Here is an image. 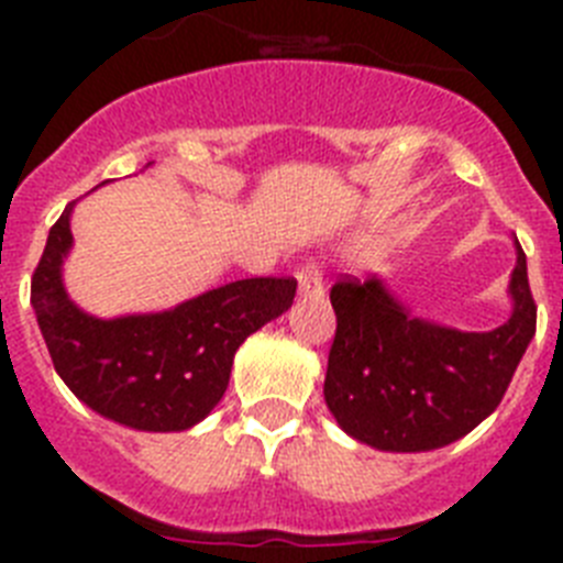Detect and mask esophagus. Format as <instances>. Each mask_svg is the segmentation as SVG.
<instances>
[{"instance_id": "esophagus-1", "label": "esophagus", "mask_w": 563, "mask_h": 563, "mask_svg": "<svg viewBox=\"0 0 563 563\" xmlns=\"http://www.w3.org/2000/svg\"><path fill=\"white\" fill-rule=\"evenodd\" d=\"M296 278H298V290H301V296L305 298L307 296L318 298L321 292H324V282H321V271H318L316 258H307L305 265L296 271Z\"/></svg>"}]
</instances>
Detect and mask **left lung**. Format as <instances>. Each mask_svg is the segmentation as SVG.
<instances>
[{
	"instance_id": "8db88e82",
	"label": "left lung",
	"mask_w": 563,
	"mask_h": 563,
	"mask_svg": "<svg viewBox=\"0 0 563 563\" xmlns=\"http://www.w3.org/2000/svg\"><path fill=\"white\" fill-rule=\"evenodd\" d=\"M514 316L490 332H460L409 316L380 278L341 276L324 397L338 426L380 451H431L474 431L505 397L536 335L521 245Z\"/></svg>"
}]
</instances>
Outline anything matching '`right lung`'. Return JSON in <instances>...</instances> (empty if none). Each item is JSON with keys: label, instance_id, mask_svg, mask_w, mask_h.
Returning <instances> with one entry per match:
<instances>
[{"label": "right lung", "instance_id": "1", "mask_svg": "<svg viewBox=\"0 0 563 563\" xmlns=\"http://www.w3.org/2000/svg\"><path fill=\"white\" fill-rule=\"evenodd\" d=\"M69 211L73 206L49 228L30 282V305L53 366L78 400L121 426L191 429L225 395L239 343L292 305L296 278H242L174 310L101 321L64 292Z\"/></svg>", "mask_w": 563, "mask_h": 563}]
</instances>
